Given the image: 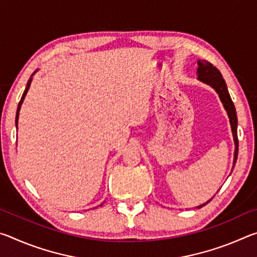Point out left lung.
<instances>
[{"instance_id": "obj_1", "label": "left lung", "mask_w": 257, "mask_h": 257, "mask_svg": "<svg viewBox=\"0 0 257 257\" xmlns=\"http://www.w3.org/2000/svg\"><path fill=\"white\" fill-rule=\"evenodd\" d=\"M198 69H197V73H198V79L205 82V84L210 85L211 87L215 89V92L219 94V97L221 99V102L223 103V106L227 111L229 119H230V124H231V129H232V134H233V141H234V145H236V150H234V159H233V167L236 164V161L238 158V136H237V113H236V108H234L233 102L231 97H230L227 85H225V81L223 79L221 72L217 70V69L213 66L212 63L208 62L206 60H198ZM212 201V198L210 201H207L206 203L202 204V205L197 206L198 208L203 207L204 205H206L207 203H210Z\"/></svg>"}]
</instances>
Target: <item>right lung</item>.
Wrapping results in <instances>:
<instances>
[{"label":"right lung","instance_id":"add662e5","mask_svg":"<svg viewBox=\"0 0 257 257\" xmlns=\"http://www.w3.org/2000/svg\"><path fill=\"white\" fill-rule=\"evenodd\" d=\"M30 82H32V78H29V80H28V82H27V86H26V89H25V92H24V94H23V97H21V99H20V102H19V105H18V110H17V115H16V123L18 124V118H19V111H20V107H21V104H23V102H24V99H25V96H26V94H27V92H28V89H29V86H30ZM101 206V205H99Z\"/></svg>","mask_w":257,"mask_h":257}]
</instances>
